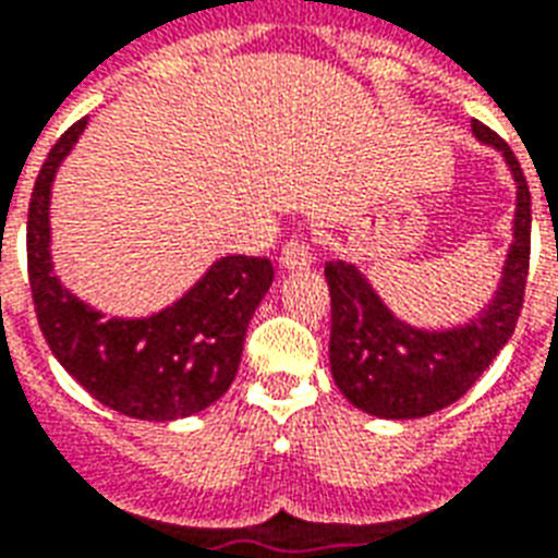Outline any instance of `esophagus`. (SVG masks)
Wrapping results in <instances>:
<instances>
[{
    "instance_id": "34e87169",
    "label": "esophagus",
    "mask_w": 558,
    "mask_h": 558,
    "mask_svg": "<svg viewBox=\"0 0 558 558\" xmlns=\"http://www.w3.org/2000/svg\"><path fill=\"white\" fill-rule=\"evenodd\" d=\"M313 266V254L304 242H289L287 248L280 251V269L295 271V269H310Z\"/></svg>"
}]
</instances>
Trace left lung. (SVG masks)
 <instances>
[{
	"label": "left lung",
	"instance_id": "obj_1",
	"mask_svg": "<svg viewBox=\"0 0 558 558\" xmlns=\"http://www.w3.org/2000/svg\"><path fill=\"white\" fill-rule=\"evenodd\" d=\"M471 131L477 143L500 151L515 181L512 242L495 292L474 316L448 327L410 325L383 301L356 263L336 260L325 266L333 313L330 372L339 392L356 410L377 418H424L459 401L509 342L524 304L533 222L530 190L512 148L477 119Z\"/></svg>",
	"mask_w": 558,
	"mask_h": 558
}]
</instances>
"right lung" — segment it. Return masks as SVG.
Masks as SVG:
<instances>
[{
    "label": "right lung",
    "mask_w": 558,
    "mask_h": 558,
    "mask_svg": "<svg viewBox=\"0 0 558 558\" xmlns=\"http://www.w3.org/2000/svg\"><path fill=\"white\" fill-rule=\"evenodd\" d=\"M81 119L46 157L28 207V283L54 360L99 403L140 421H178L231 389L245 330L275 278L263 257H219L157 313L108 316L78 298L52 260V186L84 134Z\"/></svg>",
    "instance_id": "obj_1"
}]
</instances>
